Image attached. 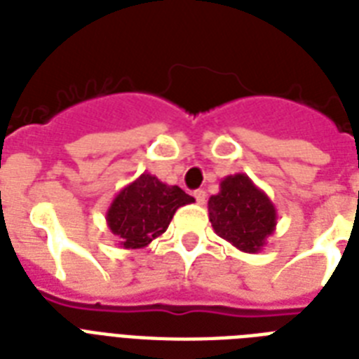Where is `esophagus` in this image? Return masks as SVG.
Masks as SVG:
<instances>
[{"instance_id": "obj_1", "label": "esophagus", "mask_w": 359, "mask_h": 359, "mask_svg": "<svg viewBox=\"0 0 359 359\" xmlns=\"http://www.w3.org/2000/svg\"><path fill=\"white\" fill-rule=\"evenodd\" d=\"M194 197H196V201L199 203V205H205V201H207V191L196 190L194 191Z\"/></svg>"}]
</instances>
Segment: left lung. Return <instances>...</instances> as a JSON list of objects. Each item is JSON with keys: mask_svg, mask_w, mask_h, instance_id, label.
Instances as JSON below:
<instances>
[{"mask_svg": "<svg viewBox=\"0 0 359 359\" xmlns=\"http://www.w3.org/2000/svg\"><path fill=\"white\" fill-rule=\"evenodd\" d=\"M208 219L216 235L244 253H259L273 235L278 212L270 197L245 173L227 175L208 199Z\"/></svg>", "mask_w": 359, "mask_h": 359, "instance_id": "left-lung-1", "label": "left lung"}]
</instances>
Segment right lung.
<instances>
[{"label": "right lung", "mask_w": 359, "mask_h": 359, "mask_svg": "<svg viewBox=\"0 0 359 359\" xmlns=\"http://www.w3.org/2000/svg\"><path fill=\"white\" fill-rule=\"evenodd\" d=\"M196 199L179 186L141 173L114 197L106 212L109 231L124 250H141L165 233L175 212Z\"/></svg>", "instance_id": "add662e5"}]
</instances>
